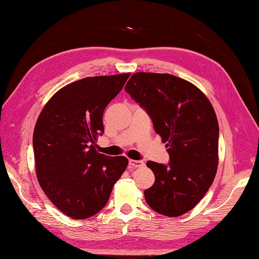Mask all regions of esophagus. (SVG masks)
I'll return each instance as SVG.
<instances>
[{
    "mask_svg": "<svg viewBox=\"0 0 259 259\" xmlns=\"http://www.w3.org/2000/svg\"><path fill=\"white\" fill-rule=\"evenodd\" d=\"M144 163L142 161H138V160H129V165L131 166V167H140V166H142Z\"/></svg>",
    "mask_w": 259,
    "mask_h": 259,
    "instance_id": "34e87169",
    "label": "esophagus"
}]
</instances>
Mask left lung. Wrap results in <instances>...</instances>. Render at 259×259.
<instances>
[{"instance_id": "left-lung-1", "label": "left lung", "mask_w": 259, "mask_h": 259, "mask_svg": "<svg viewBox=\"0 0 259 259\" xmlns=\"http://www.w3.org/2000/svg\"><path fill=\"white\" fill-rule=\"evenodd\" d=\"M152 119L170 155L167 165L148 161L155 181L144 191L148 205L164 216L191 211L212 185L219 164V122L207 97L170 74L136 73L124 87Z\"/></svg>"}]
</instances>
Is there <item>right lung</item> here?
Wrapping results in <instances>:
<instances>
[{"instance_id":"right-lung-1","label":"right lung","mask_w":259,"mask_h":259,"mask_svg":"<svg viewBox=\"0 0 259 259\" xmlns=\"http://www.w3.org/2000/svg\"><path fill=\"white\" fill-rule=\"evenodd\" d=\"M130 76L86 77L59 89L40 111L33 134L36 177L59 211L83 220L105 207L128 165L96 150L102 115Z\"/></svg>"}]
</instances>
